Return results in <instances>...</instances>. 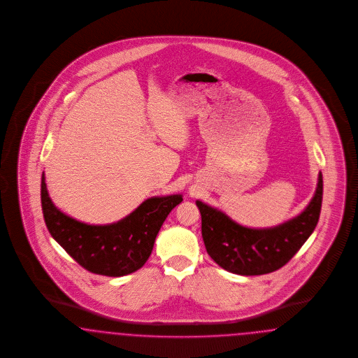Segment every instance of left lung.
Instances as JSON below:
<instances>
[{"instance_id": "8db88e82", "label": "left lung", "mask_w": 358, "mask_h": 358, "mask_svg": "<svg viewBox=\"0 0 358 358\" xmlns=\"http://www.w3.org/2000/svg\"><path fill=\"white\" fill-rule=\"evenodd\" d=\"M322 174L315 196L300 215L278 227L252 229L196 201L206 252L222 269L241 275L272 273L287 264L317 227L322 205Z\"/></svg>"}]
</instances>
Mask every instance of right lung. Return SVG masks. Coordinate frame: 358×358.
<instances>
[{
  "label": "right lung",
  "instance_id": "add662e5",
  "mask_svg": "<svg viewBox=\"0 0 358 358\" xmlns=\"http://www.w3.org/2000/svg\"><path fill=\"white\" fill-rule=\"evenodd\" d=\"M181 194L152 197L125 218L109 225H87L62 213L41 178V203L46 228L71 257L89 272L121 277L143 268L168 215Z\"/></svg>",
  "mask_w": 358,
  "mask_h": 358
}]
</instances>
